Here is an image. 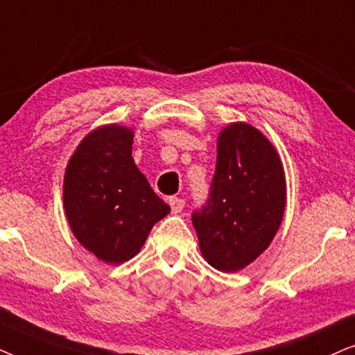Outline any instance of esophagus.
Segmentation results:
<instances>
[{
    "label": "esophagus",
    "instance_id": "obj_1",
    "mask_svg": "<svg viewBox=\"0 0 355 355\" xmlns=\"http://www.w3.org/2000/svg\"><path fill=\"white\" fill-rule=\"evenodd\" d=\"M168 205L172 207V212L173 214H178V212L183 211V207H185V201L182 200V198H170L168 200Z\"/></svg>",
    "mask_w": 355,
    "mask_h": 355
}]
</instances>
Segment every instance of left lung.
Here are the masks:
<instances>
[{
  "instance_id": "left-lung-1",
  "label": "left lung",
  "mask_w": 355,
  "mask_h": 355,
  "mask_svg": "<svg viewBox=\"0 0 355 355\" xmlns=\"http://www.w3.org/2000/svg\"><path fill=\"white\" fill-rule=\"evenodd\" d=\"M286 209V175L271 141L243 121L217 138L209 200L193 212L202 257L222 272L253 263L279 230Z\"/></svg>"
}]
</instances>
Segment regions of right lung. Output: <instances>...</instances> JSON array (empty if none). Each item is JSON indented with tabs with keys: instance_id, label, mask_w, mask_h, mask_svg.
I'll list each match as a JSON object with an SVG mask.
<instances>
[{
	"instance_id": "1",
	"label": "right lung",
	"mask_w": 355,
	"mask_h": 355,
	"mask_svg": "<svg viewBox=\"0 0 355 355\" xmlns=\"http://www.w3.org/2000/svg\"><path fill=\"white\" fill-rule=\"evenodd\" d=\"M135 131L103 125L84 136L64 170L63 206L74 237L108 264L139 253L170 212L131 157Z\"/></svg>"
}]
</instances>
